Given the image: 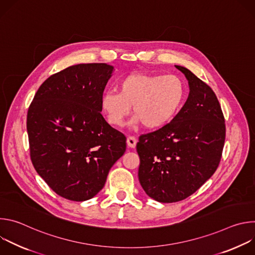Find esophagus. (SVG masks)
Wrapping results in <instances>:
<instances>
[{
  "instance_id": "esophagus-1",
  "label": "esophagus",
  "mask_w": 255,
  "mask_h": 255,
  "mask_svg": "<svg viewBox=\"0 0 255 255\" xmlns=\"http://www.w3.org/2000/svg\"><path fill=\"white\" fill-rule=\"evenodd\" d=\"M136 143H137V139L133 136H128L127 137V145L130 148H134L136 146Z\"/></svg>"
}]
</instances>
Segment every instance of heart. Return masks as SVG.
<instances>
[{
  "mask_svg": "<svg viewBox=\"0 0 255 255\" xmlns=\"http://www.w3.org/2000/svg\"><path fill=\"white\" fill-rule=\"evenodd\" d=\"M117 89L101 99L108 122L115 127L123 126L131 107L137 123L147 129L163 127L178 113L186 96L183 80L174 75L135 72L123 78Z\"/></svg>",
  "mask_w": 255,
  "mask_h": 255,
  "instance_id": "obj_1",
  "label": "heart"
}]
</instances>
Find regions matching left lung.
<instances>
[{
	"label": "left lung",
	"mask_w": 255,
	"mask_h": 255,
	"mask_svg": "<svg viewBox=\"0 0 255 255\" xmlns=\"http://www.w3.org/2000/svg\"><path fill=\"white\" fill-rule=\"evenodd\" d=\"M175 67L189 81L186 104L169 123L140 135L136 145L140 185L160 203L185 200L206 183L220 163L226 136L213 90L188 68Z\"/></svg>",
	"instance_id": "1"
}]
</instances>
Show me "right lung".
<instances>
[{
    "instance_id": "right-lung-1",
    "label": "right lung",
    "mask_w": 255,
    "mask_h": 255,
    "mask_svg": "<svg viewBox=\"0 0 255 255\" xmlns=\"http://www.w3.org/2000/svg\"><path fill=\"white\" fill-rule=\"evenodd\" d=\"M113 66L81 63L50 76L27 113L34 168L58 196L76 202L95 197L126 151V137L101 114Z\"/></svg>"
}]
</instances>
